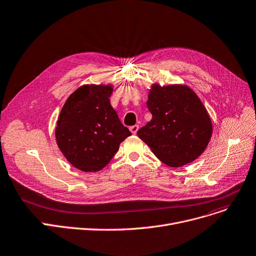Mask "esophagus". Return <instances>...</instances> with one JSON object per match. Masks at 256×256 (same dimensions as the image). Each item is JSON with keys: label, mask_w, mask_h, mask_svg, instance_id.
I'll use <instances>...</instances> for the list:
<instances>
[{"label": "esophagus", "mask_w": 256, "mask_h": 256, "mask_svg": "<svg viewBox=\"0 0 256 256\" xmlns=\"http://www.w3.org/2000/svg\"><path fill=\"white\" fill-rule=\"evenodd\" d=\"M138 130H139V126H137V124H136V126H130V132H132V134H137Z\"/></svg>", "instance_id": "1"}]
</instances>
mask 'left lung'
I'll use <instances>...</instances> for the list:
<instances>
[{"mask_svg": "<svg viewBox=\"0 0 256 256\" xmlns=\"http://www.w3.org/2000/svg\"><path fill=\"white\" fill-rule=\"evenodd\" d=\"M146 104L152 119L137 134L154 156L172 168L196 160L212 136L211 118L196 94L187 85L156 83Z\"/></svg>", "mask_w": 256, "mask_h": 256, "instance_id": "obj_1", "label": "left lung"}]
</instances>
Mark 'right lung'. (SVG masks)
Here are the masks:
<instances>
[{
	"label": "right lung",
	"instance_id": "obj_1",
	"mask_svg": "<svg viewBox=\"0 0 256 256\" xmlns=\"http://www.w3.org/2000/svg\"><path fill=\"white\" fill-rule=\"evenodd\" d=\"M112 85H82L62 108L56 139L64 158L83 172L104 168L132 134L110 104Z\"/></svg>",
	"mask_w": 256,
	"mask_h": 256
}]
</instances>
